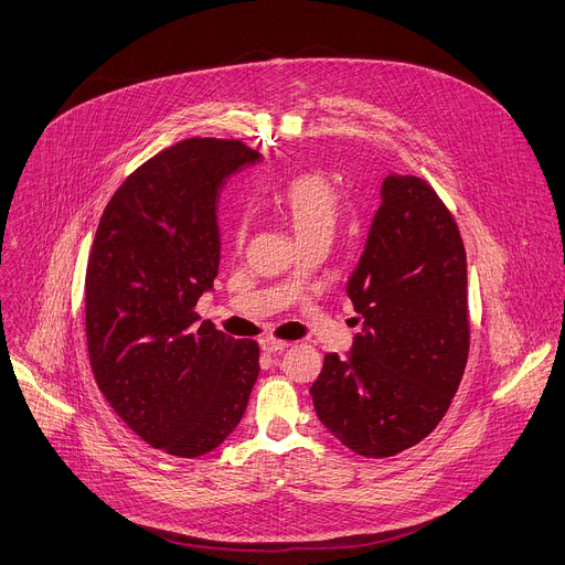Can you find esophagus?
I'll return each instance as SVG.
<instances>
[{
	"label": "esophagus",
	"instance_id": "obj_1",
	"mask_svg": "<svg viewBox=\"0 0 565 565\" xmlns=\"http://www.w3.org/2000/svg\"><path fill=\"white\" fill-rule=\"evenodd\" d=\"M286 347H288L286 340H277V338H264V340H262V349H264L266 353H279V351H284Z\"/></svg>",
	"mask_w": 565,
	"mask_h": 565
}]
</instances>
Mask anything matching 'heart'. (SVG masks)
<instances>
[{
    "label": "heart",
    "mask_w": 565,
    "mask_h": 565,
    "mask_svg": "<svg viewBox=\"0 0 565 565\" xmlns=\"http://www.w3.org/2000/svg\"><path fill=\"white\" fill-rule=\"evenodd\" d=\"M277 207L295 230L297 238L329 234L335 227L340 200L335 189L318 173H299L290 178L277 195ZM236 243L245 236V221L241 218L234 230Z\"/></svg>",
    "instance_id": "obj_1"
}]
</instances>
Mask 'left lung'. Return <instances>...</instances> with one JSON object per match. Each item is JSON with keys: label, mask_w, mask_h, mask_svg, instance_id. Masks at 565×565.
Segmentation results:
<instances>
[{"label": "left lung", "mask_w": 565, "mask_h": 565, "mask_svg": "<svg viewBox=\"0 0 565 565\" xmlns=\"http://www.w3.org/2000/svg\"><path fill=\"white\" fill-rule=\"evenodd\" d=\"M363 331L324 355L318 419L363 457H392L444 419L469 358L467 252L435 189L390 173L347 284Z\"/></svg>", "instance_id": "8db88e82"}]
</instances>
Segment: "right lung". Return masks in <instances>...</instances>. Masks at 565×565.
Returning <instances> with one entry per match:
<instances>
[{
    "instance_id": "add662e5",
    "label": "right lung",
    "mask_w": 565,
    "mask_h": 565,
    "mask_svg": "<svg viewBox=\"0 0 565 565\" xmlns=\"http://www.w3.org/2000/svg\"><path fill=\"white\" fill-rule=\"evenodd\" d=\"M259 158L238 139H184L130 173L98 221L85 275L89 365L124 424L169 455L221 446L259 376V344L195 313L221 264L218 189Z\"/></svg>"
}]
</instances>
